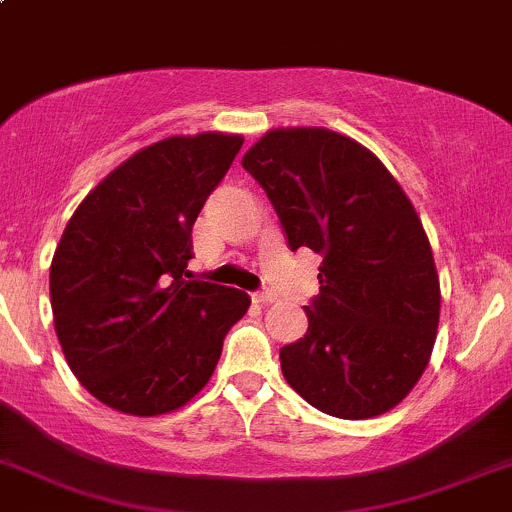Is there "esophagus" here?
Returning <instances> with one entry per match:
<instances>
[{
  "label": "esophagus",
  "instance_id": "esophagus-1",
  "mask_svg": "<svg viewBox=\"0 0 512 512\" xmlns=\"http://www.w3.org/2000/svg\"><path fill=\"white\" fill-rule=\"evenodd\" d=\"M252 301L260 303V306H267V303L277 301V294H274L272 289H260V291H255V294H252Z\"/></svg>",
  "mask_w": 512,
  "mask_h": 512
}]
</instances>
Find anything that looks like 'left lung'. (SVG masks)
Listing matches in <instances>:
<instances>
[{"label":"left lung","instance_id":"obj_1","mask_svg":"<svg viewBox=\"0 0 512 512\" xmlns=\"http://www.w3.org/2000/svg\"><path fill=\"white\" fill-rule=\"evenodd\" d=\"M243 167L291 250L323 257L306 335L279 350L284 379L335 418L391 411L428 367L440 320V279L413 204L379 157L325 128L269 131Z\"/></svg>","mask_w":512,"mask_h":512}]
</instances>
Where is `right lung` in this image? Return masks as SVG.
I'll list each match as a JSON object with an SVG mask.
<instances>
[{
	"mask_svg": "<svg viewBox=\"0 0 512 512\" xmlns=\"http://www.w3.org/2000/svg\"><path fill=\"white\" fill-rule=\"evenodd\" d=\"M223 133L172 136L116 167L77 206L50 265L67 364L109 408L162 415L206 386L250 296L192 279V228L240 153Z\"/></svg>",
	"mask_w": 512,
	"mask_h": 512,
	"instance_id": "1",
	"label": "right lung"
}]
</instances>
